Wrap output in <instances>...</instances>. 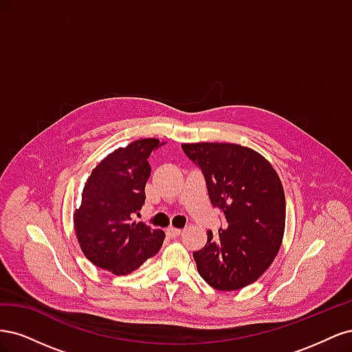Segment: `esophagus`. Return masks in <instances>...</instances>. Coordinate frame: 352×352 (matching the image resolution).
<instances>
[{
	"mask_svg": "<svg viewBox=\"0 0 352 352\" xmlns=\"http://www.w3.org/2000/svg\"><path fill=\"white\" fill-rule=\"evenodd\" d=\"M166 232H167V235L172 236V238H176V236L180 235V233H182V230L177 229V228H168Z\"/></svg>",
	"mask_w": 352,
	"mask_h": 352,
	"instance_id": "1",
	"label": "esophagus"
}]
</instances>
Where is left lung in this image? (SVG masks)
<instances>
[{"label":"left lung","mask_w":352,"mask_h":352,"mask_svg":"<svg viewBox=\"0 0 352 352\" xmlns=\"http://www.w3.org/2000/svg\"><path fill=\"white\" fill-rule=\"evenodd\" d=\"M206 176L211 204L225 212L217 233L194 252L197 269L219 291H236L257 280L278 255L286 202L278 172L252 148L228 142L182 144Z\"/></svg>","instance_id":"8db88e82"}]
</instances>
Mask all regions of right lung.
<instances>
[{
	"label": "right lung",
	"instance_id": "obj_1",
	"mask_svg": "<svg viewBox=\"0 0 352 352\" xmlns=\"http://www.w3.org/2000/svg\"><path fill=\"white\" fill-rule=\"evenodd\" d=\"M162 145L157 138H142L117 148L85 182L73 228L85 257L97 267L129 274L162 248L164 232L132 219L145 202L148 157Z\"/></svg>",
	"mask_w": 352,
	"mask_h": 352
}]
</instances>
